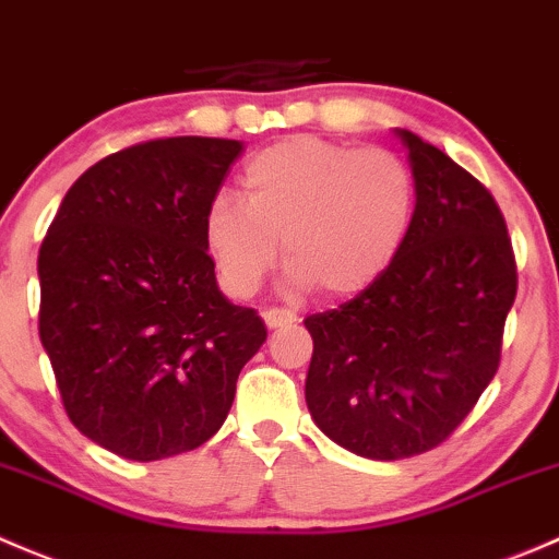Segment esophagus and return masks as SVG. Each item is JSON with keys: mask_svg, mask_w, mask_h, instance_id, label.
Wrapping results in <instances>:
<instances>
[{"mask_svg": "<svg viewBox=\"0 0 559 559\" xmlns=\"http://www.w3.org/2000/svg\"><path fill=\"white\" fill-rule=\"evenodd\" d=\"M263 320H266L269 328H282L293 325L298 318L293 312H287V309H266V312H263Z\"/></svg>", "mask_w": 559, "mask_h": 559, "instance_id": "esophagus-1", "label": "esophagus"}]
</instances>
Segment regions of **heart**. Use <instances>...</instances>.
I'll return each mask as SVG.
<instances>
[{
    "label": "heart",
    "mask_w": 559,
    "mask_h": 559,
    "mask_svg": "<svg viewBox=\"0 0 559 559\" xmlns=\"http://www.w3.org/2000/svg\"><path fill=\"white\" fill-rule=\"evenodd\" d=\"M241 193L204 212V250L226 293L250 298L282 258L296 290L349 298L404 250L417 182L399 153L290 136L247 160Z\"/></svg>",
    "instance_id": "heart-1"
}]
</instances>
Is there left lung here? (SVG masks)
I'll return each instance as SVG.
<instances>
[{"label":"left lung","instance_id":"8db88e82","mask_svg":"<svg viewBox=\"0 0 559 559\" xmlns=\"http://www.w3.org/2000/svg\"><path fill=\"white\" fill-rule=\"evenodd\" d=\"M417 212L393 266L353 301L309 314L307 406L368 460L423 454L454 433L500 366L516 263L492 193L439 147L399 131Z\"/></svg>","mask_w":559,"mask_h":559}]
</instances>
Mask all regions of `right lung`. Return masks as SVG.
Returning a JSON list of instances; mask_svg holds the SVG:
<instances>
[{"label": "right lung", "mask_w": 559, "mask_h": 559, "mask_svg": "<svg viewBox=\"0 0 559 559\" xmlns=\"http://www.w3.org/2000/svg\"><path fill=\"white\" fill-rule=\"evenodd\" d=\"M239 153L237 140L166 136L107 155L39 247V338L67 417L126 460L210 441L266 342L204 250V212Z\"/></svg>", "instance_id": "1"}]
</instances>
